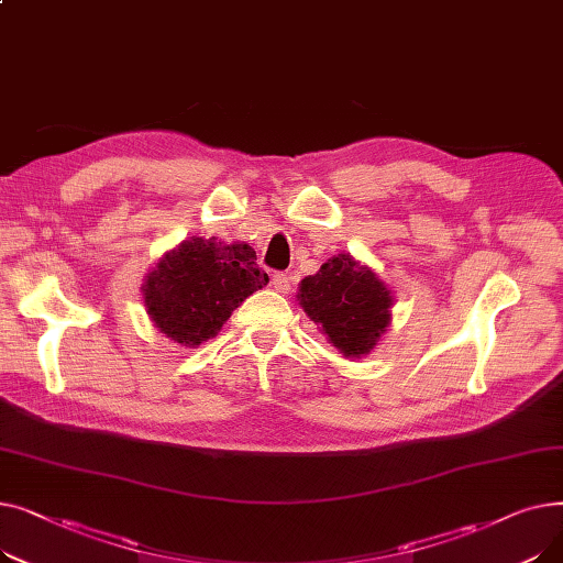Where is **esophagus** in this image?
I'll list each match as a JSON object with an SVG mask.
<instances>
[{
	"mask_svg": "<svg viewBox=\"0 0 563 563\" xmlns=\"http://www.w3.org/2000/svg\"><path fill=\"white\" fill-rule=\"evenodd\" d=\"M272 285H274L276 291L287 294V291H289V278H287V274H283V272L274 274V276H272Z\"/></svg>",
	"mask_w": 563,
	"mask_h": 563,
	"instance_id": "1",
	"label": "esophagus"
}]
</instances>
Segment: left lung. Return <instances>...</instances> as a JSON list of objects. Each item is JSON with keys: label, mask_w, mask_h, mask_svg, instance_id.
I'll use <instances>...</instances> for the list:
<instances>
[{"label": "left lung", "mask_w": 563, "mask_h": 563, "mask_svg": "<svg viewBox=\"0 0 563 563\" xmlns=\"http://www.w3.org/2000/svg\"><path fill=\"white\" fill-rule=\"evenodd\" d=\"M297 301L344 358H363L393 323V289L349 253L321 264L299 283Z\"/></svg>", "instance_id": "1"}]
</instances>
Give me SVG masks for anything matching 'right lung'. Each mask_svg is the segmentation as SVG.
<instances>
[{"label": "right lung", "instance_id": "right-lung-1", "mask_svg": "<svg viewBox=\"0 0 563 563\" xmlns=\"http://www.w3.org/2000/svg\"><path fill=\"white\" fill-rule=\"evenodd\" d=\"M246 242L189 236L145 274L143 306L153 327L175 344L196 349L217 338L234 308L269 283Z\"/></svg>", "mask_w": 563, "mask_h": 563}]
</instances>
